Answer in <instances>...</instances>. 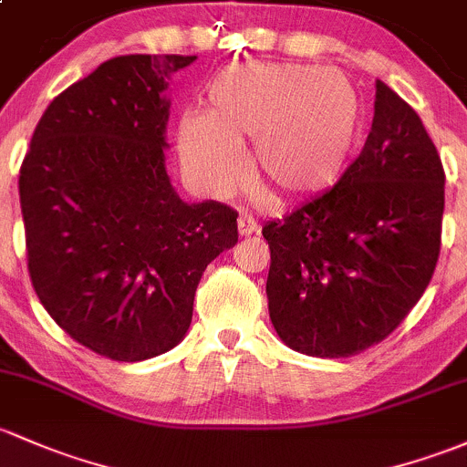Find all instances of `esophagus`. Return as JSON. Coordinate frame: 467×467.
Returning <instances> with one entry per match:
<instances>
[{
	"label": "esophagus",
	"mask_w": 467,
	"mask_h": 467,
	"mask_svg": "<svg viewBox=\"0 0 467 467\" xmlns=\"http://www.w3.org/2000/svg\"><path fill=\"white\" fill-rule=\"evenodd\" d=\"M255 232H258V223H255L249 213H240L238 215V234L247 238V235H252Z\"/></svg>",
	"instance_id": "esophagus-1"
}]
</instances>
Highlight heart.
Listing matches in <instances>:
<instances>
[{"label":"heart","instance_id":"heart-1","mask_svg":"<svg viewBox=\"0 0 467 467\" xmlns=\"http://www.w3.org/2000/svg\"><path fill=\"white\" fill-rule=\"evenodd\" d=\"M363 102L345 73L305 64H234L207 84V111L178 124L184 169L204 192L224 195L243 178L240 144L254 142L255 182L278 200L332 189L352 162Z\"/></svg>","mask_w":467,"mask_h":467}]
</instances>
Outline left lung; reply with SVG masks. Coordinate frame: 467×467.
Wrapping results in <instances>:
<instances>
[{
	"label": "left lung",
	"mask_w": 467,
	"mask_h": 467,
	"mask_svg": "<svg viewBox=\"0 0 467 467\" xmlns=\"http://www.w3.org/2000/svg\"><path fill=\"white\" fill-rule=\"evenodd\" d=\"M445 173L405 99L376 79L365 147L329 192L263 227L269 318L294 352L340 358L389 336L441 249Z\"/></svg>",
	"instance_id": "left-lung-1"
}]
</instances>
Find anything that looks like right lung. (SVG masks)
I'll use <instances>...</instances> for the list:
<instances>
[{
	"mask_svg": "<svg viewBox=\"0 0 467 467\" xmlns=\"http://www.w3.org/2000/svg\"><path fill=\"white\" fill-rule=\"evenodd\" d=\"M195 55H119L48 104L19 171L28 272L71 338L111 360L169 352L238 213L184 202L164 164L169 79Z\"/></svg>",
	"mask_w": 467,
	"mask_h": 467,
	"instance_id": "obj_1",
	"label": "right lung"
}]
</instances>
